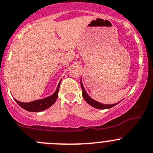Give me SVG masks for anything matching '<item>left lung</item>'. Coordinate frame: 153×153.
Masks as SVG:
<instances>
[{"label": "left lung", "instance_id": "obj_1", "mask_svg": "<svg viewBox=\"0 0 153 153\" xmlns=\"http://www.w3.org/2000/svg\"><path fill=\"white\" fill-rule=\"evenodd\" d=\"M80 85H81V88H82V97H83V98L85 99V101L89 104V105H91V107H94V108L101 109V110H105V109L111 108V107H114V106H116V104H118L119 103V102L115 103V104H104L98 102V101H94V100L92 99L91 97H89V95H88V94L86 93V91H85V88H84L83 85H82V79L80 80Z\"/></svg>", "mask_w": 153, "mask_h": 153}]
</instances>
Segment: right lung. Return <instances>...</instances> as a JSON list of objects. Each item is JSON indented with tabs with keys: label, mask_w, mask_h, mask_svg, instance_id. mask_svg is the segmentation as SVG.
I'll use <instances>...</instances> for the list:
<instances>
[{
	"label": "right lung",
	"mask_w": 153,
	"mask_h": 153,
	"mask_svg": "<svg viewBox=\"0 0 153 153\" xmlns=\"http://www.w3.org/2000/svg\"><path fill=\"white\" fill-rule=\"evenodd\" d=\"M61 81L59 82V85H58L57 88H56V91L52 94V95L46 97L43 99L36 100V101H30L28 103H23L19 101H17L16 99H14L16 102L24 110H27L29 112H41L43 110H46L49 107H50L54 103L56 102L57 100V97L59 96V86H60Z\"/></svg>",
	"instance_id": "obj_1"
}]
</instances>
